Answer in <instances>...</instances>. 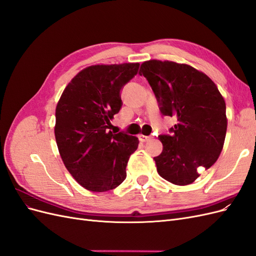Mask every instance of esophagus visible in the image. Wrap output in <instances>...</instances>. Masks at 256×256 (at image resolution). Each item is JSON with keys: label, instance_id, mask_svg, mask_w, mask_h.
Returning a JSON list of instances; mask_svg holds the SVG:
<instances>
[{"label": "esophagus", "instance_id": "1", "mask_svg": "<svg viewBox=\"0 0 256 256\" xmlns=\"http://www.w3.org/2000/svg\"><path fill=\"white\" fill-rule=\"evenodd\" d=\"M150 138H152V136H143V134L138 136V140H140L141 142H147V141H150Z\"/></svg>", "mask_w": 256, "mask_h": 256}]
</instances>
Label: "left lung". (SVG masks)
Masks as SVG:
<instances>
[{"label": "left lung", "instance_id": "8db88e82", "mask_svg": "<svg viewBox=\"0 0 256 256\" xmlns=\"http://www.w3.org/2000/svg\"><path fill=\"white\" fill-rule=\"evenodd\" d=\"M159 104L160 112L176 116L171 134H161L164 150L154 157L157 171L166 180L190 184L200 176L198 166L210 168L219 158L226 140V102L205 74L189 65L150 60L141 65Z\"/></svg>", "mask_w": 256, "mask_h": 256}]
</instances>
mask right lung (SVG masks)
Segmentation results:
<instances>
[{
	"mask_svg": "<svg viewBox=\"0 0 256 256\" xmlns=\"http://www.w3.org/2000/svg\"><path fill=\"white\" fill-rule=\"evenodd\" d=\"M138 66L85 68L69 82L58 102L54 134L60 154L68 172L90 191L112 190L127 176L138 138L108 129L122 106L120 90L138 74Z\"/></svg>",
	"mask_w": 256,
	"mask_h": 256,
	"instance_id": "1",
	"label": "right lung"
}]
</instances>
